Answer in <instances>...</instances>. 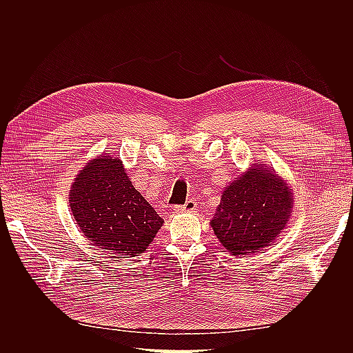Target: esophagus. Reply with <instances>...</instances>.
<instances>
[{
    "label": "esophagus",
    "mask_w": 353,
    "mask_h": 353,
    "mask_svg": "<svg viewBox=\"0 0 353 353\" xmlns=\"http://www.w3.org/2000/svg\"><path fill=\"white\" fill-rule=\"evenodd\" d=\"M197 208V201L194 199L187 200L184 205H176L175 212H191Z\"/></svg>",
    "instance_id": "34e87169"
}]
</instances>
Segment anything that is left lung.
<instances>
[{"label":"left lung","mask_w":353,"mask_h":353,"mask_svg":"<svg viewBox=\"0 0 353 353\" xmlns=\"http://www.w3.org/2000/svg\"><path fill=\"white\" fill-rule=\"evenodd\" d=\"M292 208L284 181L256 165L225 188L210 225L232 254L254 253L284 230Z\"/></svg>","instance_id":"1"}]
</instances>
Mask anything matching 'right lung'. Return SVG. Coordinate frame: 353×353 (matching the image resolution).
<instances>
[{
  "mask_svg": "<svg viewBox=\"0 0 353 353\" xmlns=\"http://www.w3.org/2000/svg\"><path fill=\"white\" fill-rule=\"evenodd\" d=\"M69 203L85 237L125 256L143 253L163 223L134 188L121 160L109 156L94 159L81 170Z\"/></svg>",
  "mask_w": 353,
  "mask_h": 353,
  "instance_id": "obj_1",
  "label": "right lung"
}]
</instances>
